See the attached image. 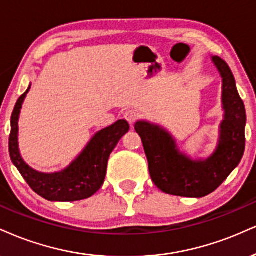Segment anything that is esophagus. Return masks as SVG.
Wrapping results in <instances>:
<instances>
[{"label":"esophagus","instance_id":"1","mask_svg":"<svg viewBox=\"0 0 256 256\" xmlns=\"http://www.w3.org/2000/svg\"><path fill=\"white\" fill-rule=\"evenodd\" d=\"M138 116H140V114H138L137 110H126L125 114H124V118L128 120V122H130L131 125H134V122H136V120L138 119Z\"/></svg>","mask_w":256,"mask_h":256}]
</instances>
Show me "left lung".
Returning <instances> with one entry per match:
<instances>
[{
	"label": "left lung",
	"instance_id": "1",
	"mask_svg": "<svg viewBox=\"0 0 256 256\" xmlns=\"http://www.w3.org/2000/svg\"><path fill=\"white\" fill-rule=\"evenodd\" d=\"M223 78V108L217 150L204 161H193L178 152L168 132L146 122H137L152 182L172 196L202 198L216 190L235 169L246 148V108L237 92L230 68L222 58L212 57Z\"/></svg>",
	"mask_w": 256,
	"mask_h": 256
}]
</instances>
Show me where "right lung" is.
<instances>
[{
    "label": "right lung",
    "instance_id": "obj_1",
    "mask_svg": "<svg viewBox=\"0 0 256 256\" xmlns=\"http://www.w3.org/2000/svg\"><path fill=\"white\" fill-rule=\"evenodd\" d=\"M30 87L16 101L10 118L9 155L12 162L36 194L50 202H76L87 199L102 186L106 176L107 162L118 142L130 128L126 120L98 131L89 142L81 155L64 170L44 174L34 170L21 158L18 146V120L24 98Z\"/></svg>",
    "mask_w": 256,
    "mask_h": 256
}]
</instances>
